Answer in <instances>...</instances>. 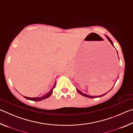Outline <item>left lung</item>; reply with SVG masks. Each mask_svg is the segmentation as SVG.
Masks as SVG:
<instances>
[{
  "label": "left lung",
  "mask_w": 133,
  "mask_h": 133,
  "mask_svg": "<svg viewBox=\"0 0 133 133\" xmlns=\"http://www.w3.org/2000/svg\"><path fill=\"white\" fill-rule=\"evenodd\" d=\"M106 37H107V38L108 39V40H109V41L110 42V43H111V44L112 45V46H114V45H113V43H112V41H111V40L110 39V38L109 37V36H106ZM77 91L78 92V93H79L81 95H82V96H85V97H89V98H94V97H102V96H104L105 94H106L107 93H106L105 94H103V95H101V96H89V95H87V94H84V93H82V91H80V90H78L77 89Z\"/></svg>",
  "instance_id": "left-lung-1"
}]
</instances>
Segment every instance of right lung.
<instances>
[{
    "label": "right lung",
    "mask_w": 133,
    "mask_h": 133,
    "mask_svg": "<svg viewBox=\"0 0 133 133\" xmlns=\"http://www.w3.org/2000/svg\"><path fill=\"white\" fill-rule=\"evenodd\" d=\"M55 85H56V83H55V85H54V87H53V89L51 90L49 92V93L46 94V95L43 96V97H34V98H32V97H25V96H23V97H24L25 98L28 99V100H32V101H35V102H37V101H41V100H44V99L48 98V97H49L50 96L51 94H52V93H53V90L54 88H55Z\"/></svg>",
    "instance_id": "1"
}]
</instances>
